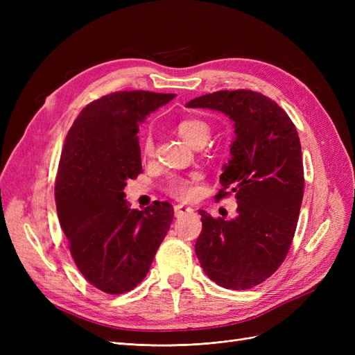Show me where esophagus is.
I'll use <instances>...</instances> for the list:
<instances>
[{"instance_id":"esophagus-1","label":"esophagus","mask_w":355,"mask_h":355,"mask_svg":"<svg viewBox=\"0 0 355 355\" xmlns=\"http://www.w3.org/2000/svg\"><path fill=\"white\" fill-rule=\"evenodd\" d=\"M194 211V209H191L188 206H184V204H178V206L175 207V214L176 216H184V214H189Z\"/></svg>"}]
</instances>
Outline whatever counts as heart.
<instances>
[{
  "label": "heart",
  "mask_w": 355,
  "mask_h": 355,
  "mask_svg": "<svg viewBox=\"0 0 355 355\" xmlns=\"http://www.w3.org/2000/svg\"><path fill=\"white\" fill-rule=\"evenodd\" d=\"M178 133L180 137H184L185 141L194 146L198 142H207L209 135H210V128L209 125L200 121V120H187L182 121L178 125ZM144 151L146 155H153L154 153V142L151 137H148L145 141ZM200 180L198 175H192L189 178H173L170 179L167 191L171 197H175L178 200H192L197 196V182Z\"/></svg>",
  "instance_id": "1"
}]
</instances>
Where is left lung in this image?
I'll list each match as a JSON object with an SVG mask.
<instances>
[{"mask_svg": "<svg viewBox=\"0 0 355 355\" xmlns=\"http://www.w3.org/2000/svg\"><path fill=\"white\" fill-rule=\"evenodd\" d=\"M187 108L227 115L234 123L231 158L216 200L237 197V218L214 219L200 210L196 253L216 284L247 290L271 277L292 244L304 197L302 153L296 127L274 101L252 90L200 96Z\"/></svg>", "mask_w": 355, "mask_h": 355, "instance_id": "left-lung-1", "label": "left lung"}]
</instances>
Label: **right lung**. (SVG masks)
Instances as JSON below:
<instances>
[{
    "instance_id": "add662e5",
    "label": "right lung",
    "mask_w": 355,
    "mask_h": 355,
    "mask_svg": "<svg viewBox=\"0 0 355 355\" xmlns=\"http://www.w3.org/2000/svg\"><path fill=\"white\" fill-rule=\"evenodd\" d=\"M173 93L116 92L92 102L69 128L56 178L60 227L85 280L110 295L146 277L173 220L170 202L130 209L128 179L142 171L139 124Z\"/></svg>"
}]
</instances>
